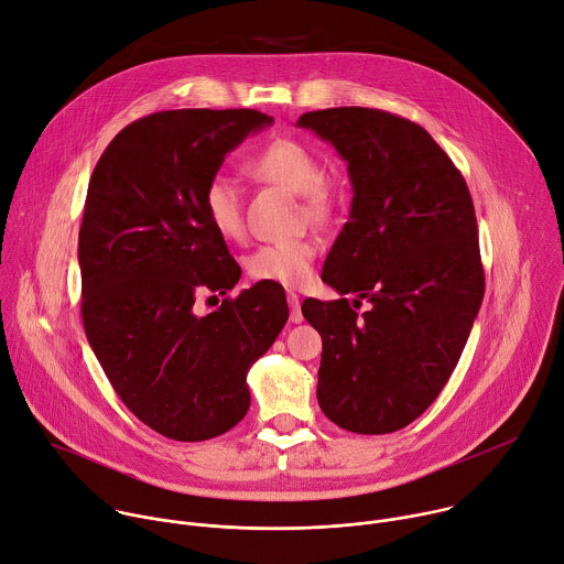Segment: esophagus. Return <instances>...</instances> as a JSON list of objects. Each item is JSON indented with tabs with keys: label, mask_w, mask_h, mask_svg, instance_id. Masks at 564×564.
Returning <instances> with one entry per match:
<instances>
[{
	"label": "esophagus",
	"mask_w": 564,
	"mask_h": 564,
	"mask_svg": "<svg viewBox=\"0 0 564 564\" xmlns=\"http://www.w3.org/2000/svg\"><path fill=\"white\" fill-rule=\"evenodd\" d=\"M288 305H290V321L292 324H301L303 321V314H301V299L296 292H288Z\"/></svg>",
	"instance_id": "1"
}]
</instances>
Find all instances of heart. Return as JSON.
Here are the masks:
<instances>
[{
    "mask_svg": "<svg viewBox=\"0 0 564 564\" xmlns=\"http://www.w3.org/2000/svg\"><path fill=\"white\" fill-rule=\"evenodd\" d=\"M250 174L265 183H274L305 198L312 216L328 212V189L321 183V165L316 155L294 140H274L259 151L250 163ZM203 209L209 225L223 238H236L243 231V203L238 185L227 176H214L203 192ZM316 243L312 238L279 240L257 248L248 257V272L254 281L279 283L288 288L305 285L312 279Z\"/></svg>",
    "mask_w": 564,
    "mask_h": 564,
    "instance_id": "heart-1",
    "label": "heart"
}]
</instances>
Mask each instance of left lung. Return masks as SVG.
<instances>
[{"mask_svg":"<svg viewBox=\"0 0 564 564\" xmlns=\"http://www.w3.org/2000/svg\"><path fill=\"white\" fill-rule=\"evenodd\" d=\"M296 127L337 149L352 185L321 279L371 303L357 315L345 297L303 301L324 341L318 406L350 433H392L437 399L485 299L473 200L453 160L406 118L339 107Z\"/></svg>","mask_w":564,"mask_h":564,"instance_id":"8db88e82","label":"left lung"}]
</instances>
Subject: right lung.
<instances>
[{
	"label": "right lung",
	"instance_id": "add662e5",
	"mask_svg": "<svg viewBox=\"0 0 564 564\" xmlns=\"http://www.w3.org/2000/svg\"><path fill=\"white\" fill-rule=\"evenodd\" d=\"M272 122L254 109L151 113L109 142L89 181L77 243L87 339L124 406L170 440H212L246 417L248 370L288 321L285 292L263 283L194 312L200 292L240 279L203 192Z\"/></svg>",
	"mask_w": 564,
	"mask_h": 564
}]
</instances>
